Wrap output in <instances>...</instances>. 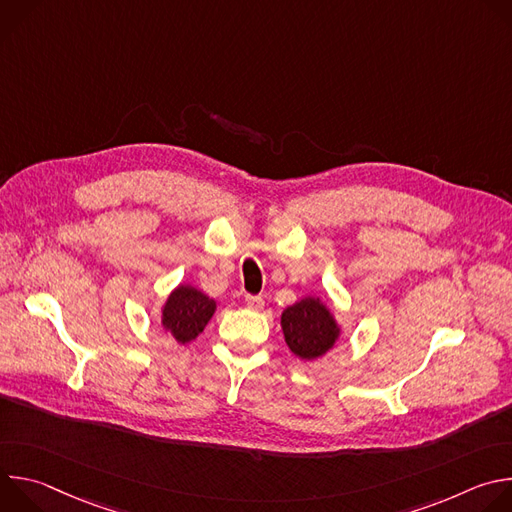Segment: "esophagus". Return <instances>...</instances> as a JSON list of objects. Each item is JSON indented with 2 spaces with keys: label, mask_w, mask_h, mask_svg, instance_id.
Returning <instances> with one entry per match:
<instances>
[{
  "label": "esophagus",
  "mask_w": 512,
  "mask_h": 512,
  "mask_svg": "<svg viewBox=\"0 0 512 512\" xmlns=\"http://www.w3.org/2000/svg\"><path fill=\"white\" fill-rule=\"evenodd\" d=\"M245 304H247L249 310H255V312L263 310V306H265L263 298H259V296H247V298H245Z\"/></svg>",
  "instance_id": "obj_1"
}]
</instances>
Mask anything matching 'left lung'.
<instances>
[{"instance_id":"1","label":"left lung","mask_w":512,"mask_h":512,"mask_svg":"<svg viewBox=\"0 0 512 512\" xmlns=\"http://www.w3.org/2000/svg\"><path fill=\"white\" fill-rule=\"evenodd\" d=\"M281 330L287 348L302 360H318L340 340L342 328L318 296H306L281 312Z\"/></svg>"}]
</instances>
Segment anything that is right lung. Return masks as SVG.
I'll list each match as a JSON object with an SVG mask.
<instances>
[{"label":"right lung","instance_id":"1","mask_svg":"<svg viewBox=\"0 0 512 512\" xmlns=\"http://www.w3.org/2000/svg\"><path fill=\"white\" fill-rule=\"evenodd\" d=\"M216 312V302L190 283H180L170 291L162 306V326L178 342L190 344L206 328Z\"/></svg>","mask_w":512,"mask_h":512}]
</instances>
